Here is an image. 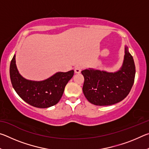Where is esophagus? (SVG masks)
Segmentation results:
<instances>
[{"label":"esophagus","instance_id":"34e87169","mask_svg":"<svg viewBox=\"0 0 149 149\" xmlns=\"http://www.w3.org/2000/svg\"><path fill=\"white\" fill-rule=\"evenodd\" d=\"M82 67L80 66V65H78L75 68V74H79V73L81 72Z\"/></svg>","mask_w":149,"mask_h":149}]
</instances>
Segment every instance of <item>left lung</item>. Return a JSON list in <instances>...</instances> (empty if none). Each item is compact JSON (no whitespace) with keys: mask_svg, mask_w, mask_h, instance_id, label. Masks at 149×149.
<instances>
[{"mask_svg":"<svg viewBox=\"0 0 149 149\" xmlns=\"http://www.w3.org/2000/svg\"><path fill=\"white\" fill-rule=\"evenodd\" d=\"M83 92L92 104L108 106L122 101L129 94L135 75V65L128 48H125L123 64L119 71L108 73L93 69L83 70Z\"/></svg>","mask_w":149,"mask_h":149,"instance_id":"1","label":"left lung"}]
</instances>
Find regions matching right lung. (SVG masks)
<instances>
[{"instance_id":"1","label":"right lung","mask_w":149,"mask_h":149,"mask_svg":"<svg viewBox=\"0 0 149 149\" xmlns=\"http://www.w3.org/2000/svg\"><path fill=\"white\" fill-rule=\"evenodd\" d=\"M15 58L14 55L10 62V76L17 94L25 102L36 108H45L56 104L61 99L65 85L74 75V70L58 72L42 81L27 80L17 71Z\"/></svg>"}]
</instances>
